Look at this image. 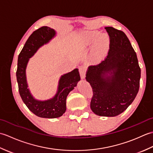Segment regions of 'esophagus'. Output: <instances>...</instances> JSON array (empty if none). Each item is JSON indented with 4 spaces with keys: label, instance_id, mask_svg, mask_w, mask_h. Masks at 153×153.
Listing matches in <instances>:
<instances>
[{
    "label": "esophagus",
    "instance_id": "34e87169",
    "mask_svg": "<svg viewBox=\"0 0 153 153\" xmlns=\"http://www.w3.org/2000/svg\"><path fill=\"white\" fill-rule=\"evenodd\" d=\"M79 74H80V76L82 79L85 78V74H86V68L84 66H81L79 68Z\"/></svg>",
    "mask_w": 153,
    "mask_h": 153
}]
</instances>
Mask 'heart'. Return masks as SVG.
<instances>
[{
	"label": "heart",
	"mask_w": 153,
	"mask_h": 153,
	"mask_svg": "<svg viewBox=\"0 0 153 153\" xmlns=\"http://www.w3.org/2000/svg\"><path fill=\"white\" fill-rule=\"evenodd\" d=\"M100 33L97 31L89 32L87 35V40L89 43H94L97 39L96 47L93 52V58L95 61H99L105 54V50L107 48L109 43L108 37L105 35L100 36Z\"/></svg>",
	"instance_id": "b5f03b06"
}]
</instances>
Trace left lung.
Here are the masks:
<instances>
[{"label": "left lung", "instance_id": "left-lung-1", "mask_svg": "<svg viewBox=\"0 0 153 153\" xmlns=\"http://www.w3.org/2000/svg\"><path fill=\"white\" fill-rule=\"evenodd\" d=\"M105 29L110 38L108 55L100 63L88 68L85 79L93 89L92 111L98 116L113 117L122 113L135 99L141 68L126 35L112 27Z\"/></svg>", "mask_w": 153, "mask_h": 153}]
</instances>
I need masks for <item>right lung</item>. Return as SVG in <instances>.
Returning <instances> with one entry per match:
<instances>
[{
  "label": "right lung",
  "mask_w": 153,
  "mask_h": 153,
  "mask_svg": "<svg viewBox=\"0 0 153 153\" xmlns=\"http://www.w3.org/2000/svg\"><path fill=\"white\" fill-rule=\"evenodd\" d=\"M55 35L54 30L47 26L41 27L35 31L28 38L19 54L16 71L19 93L23 102L34 114L45 118H55L63 115L66 110L67 96L80 80L77 68L64 74L58 82L56 95L53 98L43 101L35 99L27 88L25 70L29 60L39 48L48 43Z\"/></svg>",
  "instance_id": "obj_1"
}]
</instances>
